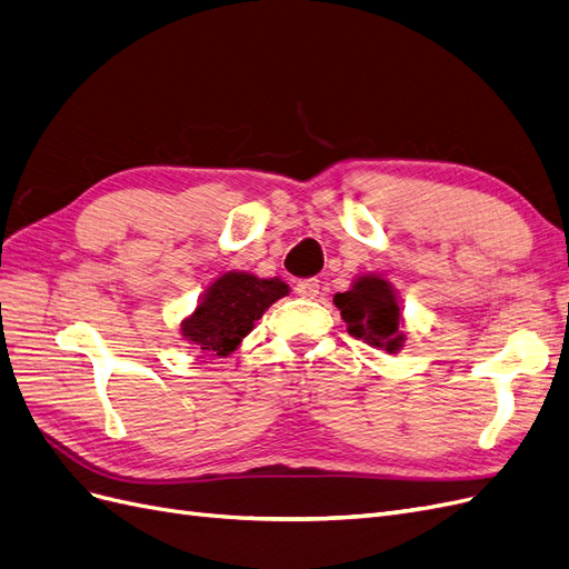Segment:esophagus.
<instances>
[{
	"label": "esophagus",
	"mask_w": 569,
	"mask_h": 569,
	"mask_svg": "<svg viewBox=\"0 0 569 569\" xmlns=\"http://www.w3.org/2000/svg\"><path fill=\"white\" fill-rule=\"evenodd\" d=\"M297 295L301 299H316L320 295V282L316 278H306V280H299L297 287H295Z\"/></svg>",
	"instance_id": "obj_1"
}]
</instances>
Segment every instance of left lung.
Instances as JSON below:
<instances>
[{"label":"left lung","mask_w":569,"mask_h":569,"mask_svg":"<svg viewBox=\"0 0 569 569\" xmlns=\"http://www.w3.org/2000/svg\"><path fill=\"white\" fill-rule=\"evenodd\" d=\"M351 337L363 339L372 349L399 353L403 349V311L396 289L382 274H358L349 291L335 295Z\"/></svg>","instance_id":"8db88e82"}]
</instances>
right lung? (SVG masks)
<instances>
[{"mask_svg": "<svg viewBox=\"0 0 569 569\" xmlns=\"http://www.w3.org/2000/svg\"><path fill=\"white\" fill-rule=\"evenodd\" d=\"M289 295L280 278H256L251 272H222L201 295L194 313L180 322V335L201 356L228 358L253 330L268 308Z\"/></svg>", "mask_w": 569, "mask_h": 569, "instance_id": "right-lung-1", "label": "right lung"}]
</instances>
